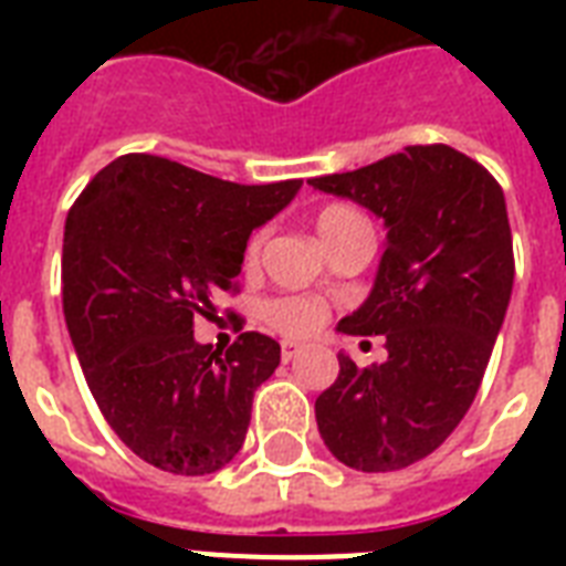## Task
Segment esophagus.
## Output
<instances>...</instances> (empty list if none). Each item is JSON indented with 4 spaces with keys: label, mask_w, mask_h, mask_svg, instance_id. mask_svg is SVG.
<instances>
[{
    "label": "esophagus",
    "mask_w": 566,
    "mask_h": 566,
    "mask_svg": "<svg viewBox=\"0 0 566 566\" xmlns=\"http://www.w3.org/2000/svg\"><path fill=\"white\" fill-rule=\"evenodd\" d=\"M302 353V344H296V340H282V358L284 361H293L296 355Z\"/></svg>",
    "instance_id": "1"
}]
</instances>
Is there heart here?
Listing matches in <instances>:
<instances>
[{
  "mask_svg": "<svg viewBox=\"0 0 566 566\" xmlns=\"http://www.w3.org/2000/svg\"><path fill=\"white\" fill-rule=\"evenodd\" d=\"M364 222V217L355 211L353 205H344V202H332V205H323L317 211V231L319 238L326 247H332L340 234L353 229ZM258 249H261V234H252L247 243V264H252L258 258ZM328 311L326 305L314 296H275L264 305V319L275 332H282V335H291V337H302V335H311V332H317L323 323H326Z\"/></svg>",
  "mask_w": 566,
  "mask_h": 566,
  "instance_id": "b5f03b06",
  "label": "heart"
}]
</instances>
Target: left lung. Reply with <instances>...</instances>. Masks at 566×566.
Returning <instances> with one entry per match:
<instances>
[{
    "mask_svg": "<svg viewBox=\"0 0 566 566\" xmlns=\"http://www.w3.org/2000/svg\"><path fill=\"white\" fill-rule=\"evenodd\" d=\"M308 185L387 226L373 293L337 326L385 335L387 361L358 367L337 355L335 385L314 405L319 438L353 470H402L455 431L488 370L514 287L505 196L482 164L447 144L405 146Z\"/></svg>",
    "mask_w": 566,
    "mask_h": 566,
    "instance_id": "obj_1",
    "label": "left lung"
}]
</instances>
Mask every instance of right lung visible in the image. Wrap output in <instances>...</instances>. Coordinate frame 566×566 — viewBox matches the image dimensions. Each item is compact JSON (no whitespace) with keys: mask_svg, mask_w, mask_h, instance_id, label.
I'll return each mask as SVG.
<instances>
[{"mask_svg":"<svg viewBox=\"0 0 566 566\" xmlns=\"http://www.w3.org/2000/svg\"><path fill=\"white\" fill-rule=\"evenodd\" d=\"M302 179L238 185L158 155H119L66 217L64 317L102 417L146 464L217 473L238 455L252 396L282 346L243 332L220 353L193 340L220 293H238L252 229Z\"/></svg>","mask_w":566,"mask_h":566,"instance_id":"obj_1","label":"right lung"}]
</instances>
